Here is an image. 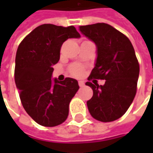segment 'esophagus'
I'll use <instances>...</instances> for the list:
<instances>
[{"instance_id": "esophagus-1", "label": "esophagus", "mask_w": 153, "mask_h": 153, "mask_svg": "<svg viewBox=\"0 0 153 153\" xmlns=\"http://www.w3.org/2000/svg\"><path fill=\"white\" fill-rule=\"evenodd\" d=\"M78 84H79L80 87H83V86L85 85V84H84V82H83L82 81H79V82H78Z\"/></svg>"}]
</instances>
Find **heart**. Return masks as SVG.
Instances as JSON below:
<instances>
[{
  "instance_id": "b5f03b06",
  "label": "heart",
  "mask_w": 153,
  "mask_h": 153,
  "mask_svg": "<svg viewBox=\"0 0 153 153\" xmlns=\"http://www.w3.org/2000/svg\"><path fill=\"white\" fill-rule=\"evenodd\" d=\"M71 72L75 76H81L83 74V69L80 65H75L71 67Z\"/></svg>"
}]
</instances>
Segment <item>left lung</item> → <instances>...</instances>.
<instances>
[{"label":"left lung","mask_w":153,"mask_h":153,"mask_svg":"<svg viewBox=\"0 0 153 153\" xmlns=\"http://www.w3.org/2000/svg\"><path fill=\"white\" fill-rule=\"evenodd\" d=\"M79 30L97 48L88 80H105L104 85L86 82L94 92L87 101L88 111L100 122L117 120L126 112L136 94L140 65L132 43L123 33L105 23L80 26Z\"/></svg>","instance_id":"obj_1"}]
</instances>
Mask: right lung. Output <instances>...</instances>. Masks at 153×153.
<instances>
[{
    "instance_id": "obj_1",
    "label": "right lung",
    "mask_w": 153,
    "mask_h": 153,
    "mask_svg": "<svg viewBox=\"0 0 153 153\" xmlns=\"http://www.w3.org/2000/svg\"><path fill=\"white\" fill-rule=\"evenodd\" d=\"M80 37L74 26L45 24L33 30L18 48L16 87L25 110L42 126H57L67 118L69 105L79 85L71 77L53 79V66L59 60L62 44L67 39Z\"/></svg>"
}]
</instances>
